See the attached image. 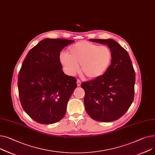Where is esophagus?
<instances>
[{"mask_svg": "<svg viewBox=\"0 0 155 155\" xmlns=\"http://www.w3.org/2000/svg\"><path fill=\"white\" fill-rule=\"evenodd\" d=\"M77 85L78 86H80L81 85V81L79 79L77 80Z\"/></svg>", "mask_w": 155, "mask_h": 155, "instance_id": "esophagus-1", "label": "esophagus"}]
</instances>
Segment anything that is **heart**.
<instances>
[{
  "label": "heart",
  "instance_id": "b5f03b06",
  "mask_svg": "<svg viewBox=\"0 0 155 155\" xmlns=\"http://www.w3.org/2000/svg\"><path fill=\"white\" fill-rule=\"evenodd\" d=\"M112 52L106 45H100L86 41H81L71 45L68 49V55L62 54L60 62L69 76H75L79 71L89 79H95L101 77L110 66Z\"/></svg>",
  "mask_w": 155,
  "mask_h": 155
}]
</instances>
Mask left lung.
<instances>
[{
    "instance_id": "1",
    "label": "left lung",
    "mask_w": 155,
    "mask_h": 155,
    "mask_svg": "<svg viewBox=\"0 0 155 155\" xmlns=\"http://www.w3.org/2000/svg\"><path fill=\"white\" fill-rule=\"evenodd\" d=\"M89 41L107 45L113 58L104 75L82 83L81 87L85 91L86 111L96 121H113L128 111L133 101L134 70L128 52L114 40L91 39Z\"/></svg>"
}]
</instances>
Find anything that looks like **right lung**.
<instances>
[{"label":"right lung","mask_w":155,"mask_h":155,"mask_svg":"<svg viewBox=\"0 0 155 155\" xmlns=\"http://www.w3.org/2000/svg\"><path fill=\"white\" fill-rule=\"evenodd\" d=\"M74 42L45 39L29 51L23 61L18 77L20 101L25 112L36 122L53 124L66 114L77 80L64 73L59 58L62 49Z\"/></svg>","instance_id":"obj_1"}]
</instances>
